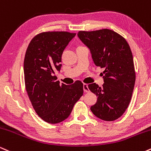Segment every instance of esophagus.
<instances>
[{
  "instance_id": "esophagus-1",
  "label": "esophagus",
  "mask_w": 151,
  "mask_h": 151,
  "mask_svg": "<svg viewBox=\"0 0 151 151\" xmlns=\"http://www.w3.org/2000/svg\"><path fill=\"white\" fill-rule=\"evenodd\" d=\"M83 89H84V92H89V89L88 87V84H83Z\"/></svg>"
}]
</instances>
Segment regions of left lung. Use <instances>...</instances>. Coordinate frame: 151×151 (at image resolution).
<instances>
[{
	"label": "left lung",
	"instance_id": "left-lung-1",
	"mask_svg": "<svg viewBox=\"0 0 151 151\" xmlns=\"http://www.w3.org/2000/svg\"><path fill=\"white\" fill-rule=\"evenodd\" d=\"M80 40L89 48L94 64L104 69V83L99 86L89 84L97 101L91 106L99 119L112 121L125 112L131 101L136 81L133 55L122 36L109 29L95 31H79Z\"/></svg>",
	"mask_w": 151,
	"mask_h": 151
}]
</instances>
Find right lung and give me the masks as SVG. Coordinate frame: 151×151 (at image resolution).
<instances>
[{"label":"right lung","mask_w":151,"mask_h":151,"mask_svg":"<svg viewBox=\"0 0 151 151\" xmlns=\"http://www.w3.org/2000/svg\"><path fill=\"white\" fill-rule=\"evenodd\" d=\"M76 33L45 32L30 41L24 60L25 89L35 112L49 124H58L68 118L74 105L83 95V84L76 81L66 85L56 81L62 55Z\"/></svg>","instance_id":"obj_1"}]
</instances>
